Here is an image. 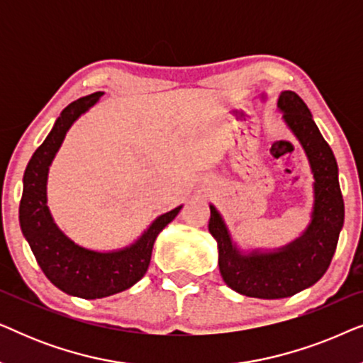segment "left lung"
Listing matches in <instances>:
<instances>
[{"mask_svg": "<svg viewBox=\"0 0 363 363\" xmlns=\"http://www.w3.org/2000/svg\"><path fill=\"white\" fill-rule=\"evenodd\" d=\"M277 108L304 148L314 175V206L309 226L299 238L277 250L242 252L213 205L208 223V230L218 242V266L223 281L233 291L257 299H282L315 284L330 264L344 226L339 168L311 111L292 91L281 92Z\"/></svg>", "mask_w": 363, "mask_h": 363, "instance_id": "8db88e82", "label": "left lung"}]
</instances>
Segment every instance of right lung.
Wrapping results in <instances>:
<instances>
[{
    "label": "right lung",
    "instance_id": "right-lung-1",
    "mask_svg": "<svg viewBox=\"0 0 363 363\" xmlns=\"http://www.w3.org/2000/svg\"><path fill=\"white\" fill-rule=\"evenodd\" d=\"M101 96L102 92H96L77 99L61 112L46 140L38 147L28 163L19 203V225L39 267L57 289L82 299H101L117 294L140 281L150 264L157 236L182 210L180 205L163 213L135 242L108 252L79 246L59 230L48 206L49 167L72 123Z\"/></svg>",
    "mask_w": 363,
    "mask_h": 363
}]
</instances>
